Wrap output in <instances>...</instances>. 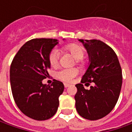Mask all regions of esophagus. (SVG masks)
<instances>
[{"label":"esophagus","mask_w":132,"mask_h":132,"mask_svg":"<svg viewBox=\"0 0 132 132\" xmlns=\"http://www.w3.org/2000/svg\"><path fill=\"white\" fill-rule=\"evenodd\" d=\"M64 87H65V88H67V87H70V84L64 83Z\"/></svg>","instance_id":"obj_1"}]
</instances>
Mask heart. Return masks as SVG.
<instances>
[{
	"instance_id": "b5f03b06",
	"label": "heart",
	"mask_w": 132,
	"mask_h": 132,
	"mask_svg": "<svg viewBox=\"0 0 132 132\" xmlns=\"http://www.w3.org/2000/svg\"><path fill=\"white\" fill-rule=\"evenodd\" d=\"M63 49L71 53L74 58L77 59L76 60L77 62H81V59H82L84 56V50L81 45L75 43L68 44L65 45ZM59 59V52L57 49H53L50 52L48 56L49 63L52 67H54L58 64ZM77 74H78V70L76 68H65L57 71L55 75L56 77L59 80L65 82H70Z\"/></svg>"
}]
</instances>
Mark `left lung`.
Segmentation results:
<instances>
[{"label": "left lung", "mask_w": 132, "mask_h": 132, "mask_svg": "<svg viewBox=\"0 0 132 132\" xmlns=\"http://www.w3.org/2000/svg\"><path fill=\"white\" fill-rule=\"evenodd\" d=\"M86 48L89 65L82 76L81 84L76 85V109L85 119L95 120L113 109L122 86V70L113 49L98 39H79ZM93 83L89 90L82 84Z\"/></svg>", "instance_id": "8db88e82"}]
</instances>
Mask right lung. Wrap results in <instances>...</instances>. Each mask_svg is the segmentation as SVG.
<instances>
[{
	"label": "right lung",
	"instance_id": "1",
	"mask_svg": "<svg viewBox=\"0 0 132 132\" xmlns=\"http://www.w3.org/2000/svg\"><path fill=\"white\" fill-rule=\"evenodd\" d=\"M58 43L55 39H31L20 48L11 64L14 100L23 114L34 120L49 119L58 109L63 83L54 79L51 86L43 84L51 68L49 53Z\"/></svg>",
	"mask_w": 132,
	"mask_h": 132
}]
</instances>
